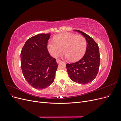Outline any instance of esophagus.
<instances>
[{"label":"esophagus","mask_w":121,"mask_h":121,"mask_svg":"<svg viewBox=\"0 0 121 121\" xmlns=\"http://www.w3.org/2000/svg\"><path fill=\"white\" fill-rule=\"evenodd\" d=\"M61 61V60H60V59H56V62L57 63H59Z\"/></svg>","instance_id":"34e87169"}]
</instances>
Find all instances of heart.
<instances>
[{"label": "heart", "mask_w": 121, "mask_h": 121, "mask_svg": "<svg viewBox=\"0 0 121 121\" xmlns=\"http://www.w3.org/2000/svg\"><path fill=\"white\" fill-rule=\"evenodd\" d=\"M48 52L54 57L58 56L63 51L64 56L71 61H77L83 56L87 48L86 39L82 35L64 33L56 36L54 41L47 43Z\"/></svg>", "instance_id": "heart-1"}]
</instances>
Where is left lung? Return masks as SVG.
Returning a JSON list of instances; mask_svg holds the SVG:
<instances>
[{
    "label": "left lung",
    "instance_id": "1",
    "mask_svg": "<svg viewBox=\"0 0 121 121\" xmlns=\"http://www.w3.org/2000/svg\"><path fill=\"white\" fill-rule=\"evenodd\" d=\"M86 39L87 48L83 57L74 63L67 64L66 67L70 79L81 84L89 83L96 78L100 64L99 47L92 38L81 31L75 30Z\"/></svg>",
    "mask_w": 121,
    "mask_h": 121
}]
</instances>
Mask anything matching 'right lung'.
<instances>
[{"label": "right lung", "instance_id": "right-lung-1", "mask_svg": "<svg viewBox=\"0 0 121 121\" xmlns=\"http://www.w3.org/2000/svg\"><path fill=\"white\" fill-rule=\"evenodd\" d=\"M49 34H40L26 42L21 53L22 70L27 82L34 88L43 89L52 84L57 68L56 58L47 50Z\"/></svg>", "mask_w": 121, "mask_h": 121}]
</instances>
